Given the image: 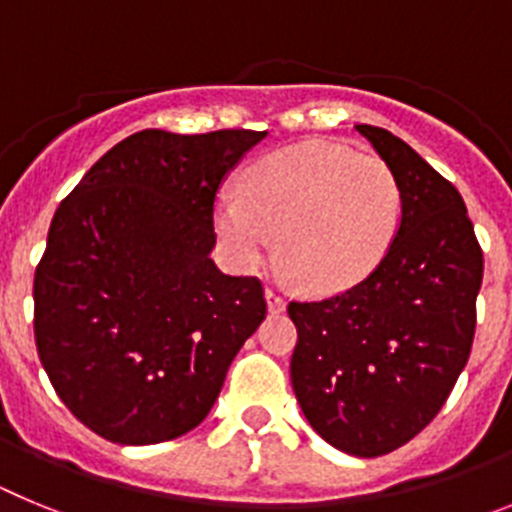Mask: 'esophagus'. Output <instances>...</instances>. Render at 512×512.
I'll return each instance as SVG.
<instances>
[{
    "label": "esophagus",
    "mask_w": 512,
    "mask_h": 512,
    "mask_svg": "<svg viewBox=\"0 0 512 512\" xmlns=\"http://www.w3.org/2000/svg\"><path fill=\"white\" fill-rule=\"evenodd\" d=\"M264 297H266V307H269V312H284V307H287V300H284V295L282 292H277V289H266Z\"/></svg>",
    "instance_id": "esophagus-1"
}]
</instances>
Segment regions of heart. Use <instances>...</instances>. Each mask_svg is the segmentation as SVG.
Segmentation results:
<instances>
[{
  "label": "heart",
  "mask_w": 512,
  "mask_h": 512,
  "mask_svg": "<svg viewBox=\"0 0 512 512\" xmlns=\"http://www.w3.org/2000/svg\"><path fill=\"white\" fill-rule=\"evenodd\" d=\"M400 223V184L379 156L333 143L279 148L223 194L215 230L238 269L279 253L312 292H341L377 269Z\"/></svg>",
  "instance_id": "1"
}]
</instances>
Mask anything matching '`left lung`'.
<instances>
[{
    "label": "left lung",
    "mask_w": 512,
    "mask_h": 512,
    "mask_svg": "<svg viewBox=\"0 0 512 512\" xmlns=\"http://www.w3.org/2000/svg\"><path fill=\"white\" fill-rule=\"evenodd\" d=\"M356 130L400 184V223L364 282L289 302V374L312 431L374 459L418 436L454 390L472 351L485 261L454 184L390 130Z\"/></svg>",
    "instance_id": "1"
}]
</instances>
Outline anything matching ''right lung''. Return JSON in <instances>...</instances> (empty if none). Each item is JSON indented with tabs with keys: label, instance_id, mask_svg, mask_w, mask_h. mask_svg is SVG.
<instances>
[{
	"label": "right lung",
	"instance_id": "right-lung-1",
	"mask_svg": "<svg viewBox=\"0 0 512 512\" xmlns=\"http://www.w3.org/2000/svg\"><path fill=\"white\" fill-rule=\"evenodd\" d=\"M264 138L140 130L58 205L35 271V343L97 436L148 446L197 428L266 318L259 279L210 256L217 189Z\"/></svg>",
	"mask_w": 512,
	"mask_h": 512
}]
</instances>
